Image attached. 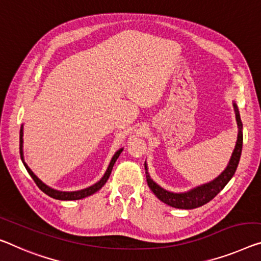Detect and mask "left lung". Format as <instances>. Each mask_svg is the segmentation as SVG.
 <instances>
[{
	"label": "left lung",
	"instance_id": "obj_1",
	"mask_svg": "<svg viewBox=\"0 0 261 261\" xmlns=\"http://www.w3.org/2000/svg\"><path fill=\"white\" fill-rule=\"evenodd\" d=\"M233 106L236 111V119H237L239 133L237 143H236V148L233 153H232V158L230 160V162H228L226 169L212 182L197 187L196 189L184 192V194H174V192L162 189L161 187L158 186V184L149 177V175H148L147 172L148 187L150 188V190L154 192V195L160 200H162L163 203H166L172 207H177V209H195V207H199L204 205V204L209 203L212 198H215L216 196L224 189V187L226 186L228 181L232 178V176L234 175L236 170H237L243 148V123L242 120H240V115L236 103H233ZM144 166H146V164H144Z\"/></svg>",
	"mask_w": 261,
	"mask_h": 261
}]
</instances>
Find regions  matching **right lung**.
<instances>
[{
    "instance_id": "right-lung-1",
    "label": "right lung",
    "mask_w": 261,
    "mask_h": 261,
    "mask_svg": "<svg viewBox=\"0 0 261 261\" xmlns=\"http://www.w3.org/2000/svg\"><path fill=\"white\" fill-rule=\"evenodd\" d=\"M23 128H21V132H19V154H21V159H22V162L24 164V167L27 168L28 172H29V175L33 177V179L35 181V183L37 184V187L41 189L44 194H46L47 196H50V197L52 198H56V199H61V200H75V199H82V198H85L87 197V196H90L92 194H94V192H97L99 189H101V188L103 187V184H105L107 182L108 177H110L111 172H112V169H113V166L115 161H117L118 158L120 156V154H121L122 149L118 150L117 153H115V155L113 156V159H112V161L110 163V166H108V169L107 171L105 172V175H103V177L100 179V181L98 183L93 184L92 187H89L86 188V189H83V190H79V191H72V192H65V191H58V190H55V189H51L50 187H47L44 184L41 179H39L37 176H36L33 171H31V169L29 167L27 166L25 162H24L23 160Z\"/></svg>"
}]
</instances>
